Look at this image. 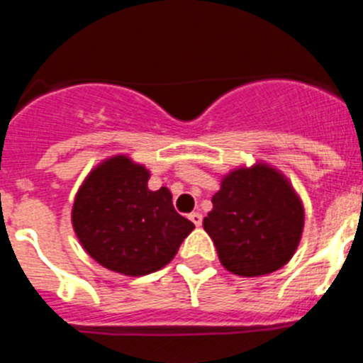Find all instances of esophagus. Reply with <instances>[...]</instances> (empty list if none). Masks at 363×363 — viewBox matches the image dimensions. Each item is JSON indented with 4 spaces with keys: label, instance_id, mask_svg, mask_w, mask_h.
<instances>
[{
    "label": "esophagus",
    "instance_id": "obj_1",
    "mask_svg": "<svg viewBox=\"0 0 363 363\" xmlns=\"http://www.w3.org/2000/svg\"><path fill=\"white\" fill-rule=\"evenodd\" d=\"M189 220H191L196 227H200L201 221H203V218H201L200 213H191V214H189Z\"/></svg>",
    "mask_w": 363,
    "mask_h": 363
}]
</instances>
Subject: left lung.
I'll return each mask as SVG.
<instances>
[{"label":"left lung","instance_id":"8db88e82","mask_svg":"<svg viewBox=\"0 0 363 363\" xmlns=\"http://www.w3.org/2000/svg\"><path fill=\"white\" fill-rule=\"evenodd\" d=\"M303 218V205L287 178L271 165L256 163L221 178L203 229L227 271L262 277L293 258Z\"/></svg>","mask_w":363,"mask_h":363}]
</instances>
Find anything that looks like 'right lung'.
Returning a JSON list of instances; mask_svg holds the SVG:
<instances>
[{
    "label": "right lung",
    "instance_id": "add662e5",
    "mask_svg": "<svg viewBox=\"0 0 363 363\" xmlns=\"http://www.w3.org/2000/svg\"><path fill=\"white\" fill-rule=\"evenodd\" d=\"M149 171L120 154L89 172L72 205V227L89 256L125 277L160 271L194 223L179 216L167 187L150 191Z\"/></svg>",
    "mask_w": 363,
    "mask_h": 363
}]
</instances>
